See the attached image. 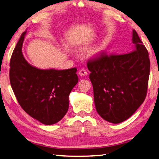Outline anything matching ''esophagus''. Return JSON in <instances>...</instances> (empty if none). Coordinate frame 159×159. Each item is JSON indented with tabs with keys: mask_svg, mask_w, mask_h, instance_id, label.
<instances>
[{
	"mask_svg": "<svg viewBox=\"0 0 159 159\" xmlns=\"http://www.w3.org/2000/svg\"><path fill=\"white\" fill-rule=\"evenodd\" d=\"M87 74H88L87 71L84 70V69H82V70H80L79 71V75L80 76H86V75H87Z\"/></svg>",
	"mask_w": 159,
	"mask_h": 159,
	"instance_id": "1",
	"label": "esophagus"
}]
</instances>
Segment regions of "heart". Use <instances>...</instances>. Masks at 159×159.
Here are the masks:
<instances>
[{"label":"heart","mask_w":159,"mask_h":159,"mask_svg":"<svg viewBox=\"0 0 159 159\" xmlns=\"http://www.w3.org/2000/svg\"><path fill=\"white\" fill-rule=\"evenodd\" d=\"M104 51V47L102 44H98L88 48L85 51V56L89 59H96L102 56Z\"/></svg>","instance_id":"obj_1"}]
</instances>
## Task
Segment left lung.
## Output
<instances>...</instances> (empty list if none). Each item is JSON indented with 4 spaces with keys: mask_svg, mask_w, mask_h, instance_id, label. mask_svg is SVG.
I'll list each match as a JSON object with an SVG mask.
<instances>
[{
    "mask_svg": "<svg viewBox=\"0 0 159 159\" xmlns=\"http://www.w3.org/2000/svg\"><path fill=\"white\" fill-rule=\"evenodd\" d=\"M132 42L134 51L130 53L103 54L88 62L96 110L111 123L129 119L146 97L150 70L148 51L135 30Z\"/></svg>",
    "mask_w": 159,
    "mask_h": 159,
    "instance_id": "left-lung-1",
    "label": "left lung"
}]
</instances>
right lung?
<instances>
[{
    "instance_id": "right-lung-1",
    "label": "right lung",
    "mask_w": 159,
    "mask_h": 159,
    "mask_svg": "<svg viewBox=\"0 0 159 159\" xmlns=\"http://www.w3.org/2000/svg\"><path fill=\"white\" fill-rule=\"evenodd\" d=\"M27 30L11 55L10 80L20 106L34 119L46 125L58 122L67 113L69 96L79 81L76 68L42 70L28 62L22 53Z\"/></svg>"
}]
</instances>
